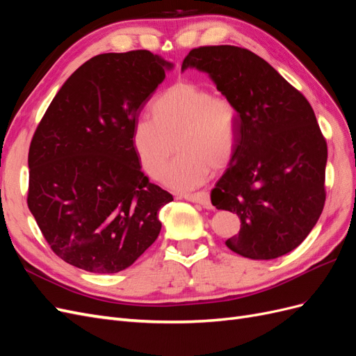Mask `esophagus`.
Here are the masks:
<instances>
[{"label": "esophagus", "instance_id": "34e87169", "mask_svg": "<svg viewBox=\"0 0 356 356\" xmlns=\"http://www.w3.org/2000/svg\"><path fill=\"white\" fill-rule=\"evenodd\" d=\"M188 202H195L202 204L203 208L209 209L212 204H211V197H209V193L208 191H199V193H193V195H184L182 196Z\"/></svg>", "mask_w": 356, "mask_h": 356}]
</instances>
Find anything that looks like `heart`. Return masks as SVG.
<instances>
[{
    "instance_id": "heart-1",
    "label": "heart",
    "mask_w": 356,
    "mask_h": 356,
    "mask_svg": "<svg viewBox=\"0 0 356 356\" xmlns=\"http://www.w3.org/2000/svg\"><path fill=\"white\" fill-rule=\"evenodd\" d=\"M153 117H139L132 139L139 160L149 177L163 172L175 147L179 156L163 175L174 190L196 188L209 170L232 160L239 135L234 105L203 86L179 81L160 93L152 105Z\"/></svg>"
}]
</instances>
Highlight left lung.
Returning <instances> with one entry per match:
<instances>
[{"instance_id":"obj_1","label":"left lung","mask_w":356,"mask_h":356,"mask_svg":"<svg viewBox=\"0 0 356 356\" xmlns=\"http://www.w3.org/2000/svg\"><path fill=\"white\" fill-rule=\"evenodd\" d=\"M207 72L239 115L238 145L211 191L217 209L236 212L230 250L273 260L303 242L325 203L327 143L314 110L270 63L236 46L193 49L181 71Z\"/></svg>"}]
</instances>
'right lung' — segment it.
<instances>
[{"mask_svg":"<svg viewBox=\"0 0 356 356\" xmlns=\"http://www.w3.org/2000/svg\"><path fill=\"white\" fill-rule=\"evenodd\" d=\"M174 63L148 50L104 53L63 83L31 141L28 208L63 261L117 273L152 246L174 200L141 172L132 132Z\"/></svg>","mask_w":356,"mask_h":356,"instance_id":"1","label":"right lung"}]
</instances>
